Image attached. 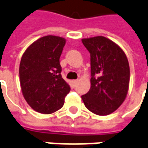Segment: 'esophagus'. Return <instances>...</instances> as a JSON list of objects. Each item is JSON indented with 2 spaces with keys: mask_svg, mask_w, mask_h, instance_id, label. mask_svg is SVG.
<instances>
[{
  "mask_svg": "<svg viewBox=\"0 0 148 148\" xmlns=\"http://www.w3.org/2000/svg\"><path fill=\"white\" fill-rule=\"evenodd\" d=\"M77 82H78V81H77V80H73V81H72V84H74V86H75V85H76L77 84Z\"/></svg>",
  "mask_w": 148,
  "mask_h": 148,
  "instance_id": "34e87169",
  "label": "esophagus"
}]
</instances>
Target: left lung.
Returning a JSON list of instances; mask_svg holds the SVG:
<instances>
[{"label": "left lung", "mask_w": 148, "mask_h": 148, "mask_svg": "<svg viewBox=\"0 0 148 148\" xmlns=\"http://www.w3.org/2000/svg\"><path fill=\"white\" fill-rule=\"evenodd\" d=\"M91 55V88L82 95L89 111L106 116L116 111L127 95L130 66L120 47L104 36L82 39Z\"/></svg>", "instance_id": "8db88e82"}]
</instances>
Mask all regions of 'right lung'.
I'll return each instance as SVG.
<instances>
[{
	"instance_id": "obj_1",
	"label": "right lung",
	"mask_w": 148,
	"mask_h": 148,
	"mask_svg": "<svg viewBox=\"0 0 148 148\" xmlns=\"http://www.w3.org/2000/svg\"><path fill=\"white\" fill-rule=\"evenodd\" d=\"M65 43L64 38L46 36L32 42L21 56L22 95L32 109L40 113L51 114L61 109L71 91L60 74V57Z\"/></svg>"
}]
</instances>
